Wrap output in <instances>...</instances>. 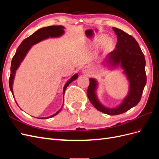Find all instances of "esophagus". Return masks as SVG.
Here are the masks:
<instances>
[{
  "label": "esophagus",
  "instance_id": "esophagus-1",
  "mask_svg": "<svg viewBox=\"0 0 159 159\" xmlns=\"http://www.w3.org/2000/svg\"><path fill=\"white\" fill-rule=\"evenodd\" d=\"M89 68H88V67H85V68L83 69V72H84V73H88L89 72Z\"/></svg>",
  "mask_w": 159,
  "mask_h": 159
}]
</instances>
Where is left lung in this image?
Returning a JSON list of instances; mask_svg holds the SVG:
<instances>
[{
  "label": "left lung",
  "mask_w": 159,
  "mask_h": 159,
  "mask_svg": "<svg viewBox=\"0 0 159 159\" xmlns=\"http://www.w3.org/2000/svg\"><path fill=\"white\" fill-rule=\"evenodd\" d=\"M117 36L116 48L107 55L106 61L112 66L121 65L130 81L129 93L121 105L115 109H107L100 104L95 91L97 82L89 79L88 97L93 106L99 111L110 115H116L127 111L140 102L147 83L145 58L138 42L131 36L121 29L113 28Z\"/></svg>",
  "instance_id": "left-lung-1"
}]
</instances>
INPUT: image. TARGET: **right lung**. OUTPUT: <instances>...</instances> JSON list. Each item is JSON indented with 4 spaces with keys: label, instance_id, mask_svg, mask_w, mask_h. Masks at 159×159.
<instances>
[{
    "label": "right lung",
    "instance_id": "1",
    "mask_svg": "<svg viewBox=\"0 0 159 159\" xmlns=\"http://www.w3.org/2000/svg\"><path fill=\"white\" fill-rule=\"evenodd\" d=\"M64 27L62 26H50L48 27L42 28L38 30L36 32H35L31 36L28 37L26 39L24 40L20 44L17 48V50L15 53V54L13 56L12 62H11V75L10 78H9V87H10L11 91L12 93L13 94L12 91V83H13V79L14 77V74H15L16 70L18 68L19 65H20V62L24 59V57H25L26 53L29 49L31 48V46L34 44H36V43L40 42L42 40L46 39V38L51 37H57L60 36L61 34H63ZM78 75L75 74L74 76H72L71 78L68 80L64 86V95L65 93V90L67 88V87L69 85L70 83L74 81L78 78ZM60 111L56 112L55 114L51 115L50 117H45V118H40V119H47L50 118L55 116L57 113H58Z\"/></svg>",
    "mask_w": 159,
    "mask_h": 159
}]
</instances>
